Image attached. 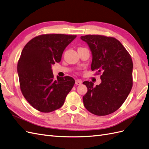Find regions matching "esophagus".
<instances>
[{
	"label": "esophagus",
	"instance_id": "34e87169",
	"mask_svg": "<svg viewBox=\"0 0 149 149\" xmlns=\"http://www.w3.org/2000/svg\"><path fill=\"white\" fill-rule=\"evenodd\" d=\"M82 84V81L80 79L75 80V84L76 85H81Z\"/></svg>",
	"mask_w": 149,
	"mask_h": 149
}]
</instances>
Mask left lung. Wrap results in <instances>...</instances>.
Instances as JSON below:
<instances>
[{
	"label": "left lung",
	"mask_w": 149,
	"mask_h": 149,
	"mask_svg": "<svg viewBox=\"0 0 149 149\" xmlns=\"http://www.w3.org/2000/svg\"><path fill=\"white\" fill-rule=\"evenodd\" d=\"M93 55L91 70L101 74V83L94 86L84 81L87 93L83 96L85 108L95 115L105 116L116 111L127 98L133 86V62L130 55L113 37L86 35Z\"/></svg>",
	"instance_id": "1"
}]
</instances>
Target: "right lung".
Listing matches in <instances>:
<instances>
[{"mask_svg": "<svg viewBox=\"0 0 149 149\" xmlns=\"http://www.w3.org/2000/svg\"><path fill=\"white\" fill-rule=\"evenodd\" d=\"M76 35L46 34L30 40L22 49L17 63L21 93L38 111L49 113L63 106L74 79L57 76L54 80L52 65L60 62L62 53Z\"/></svg>", "mask_w": 149, "mask_h": 149, "instance_id": "obj_1", "label": "right lung"}]
</instances>
